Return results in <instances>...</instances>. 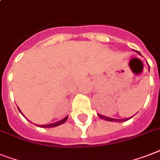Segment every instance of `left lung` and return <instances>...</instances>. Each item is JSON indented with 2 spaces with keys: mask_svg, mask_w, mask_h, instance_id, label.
I'll list each match as a JSON object with an SVG mask.
<instances>
[{
  "mask_svg": "<svg viewBox=\"0 0 160 160\" xmlns=\"http://www.w3.org/2000/svg\"><path fill=\"white\" fill-rule=\"evenodd\" d=\"M140 55H141V53L138 52ZM149 70H150V67H149ZM98 116H99V118H101L102 119H104V120L106 121H109V122H124V121H127L128 120V119H130V118H127V119H114V118H109V117H106V116H103V115H101V114H98Z\"/></svg>",
  "mask_w": 160,
  "mask_h": 160,
  "instance_id": "obj_1",
  "label": "left lung"
}]
</instances>
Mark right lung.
Segmentation results:
<instances>
[{"mask_svg": "<svg viewBox=\"0 0 160 160\" xmlns=\"http://www.w3.org/2000/svg\"><path fill=\"white\" fill-rule=\"evenodd\" d=\"M19 111L20 112V110H19ZM67 118H68V116L66 117V118H63V119H62V120L59 121V122H54V123H51V124H48V125H38V126L41 127H43V128H49V127H57V126H59L61 125V124H62V123H64L67 120Z\"/></svg>", "mask_w": 160, "mask_h": 160, "instance_id": "add662e5", "label": "right lung"}]
</instances>
